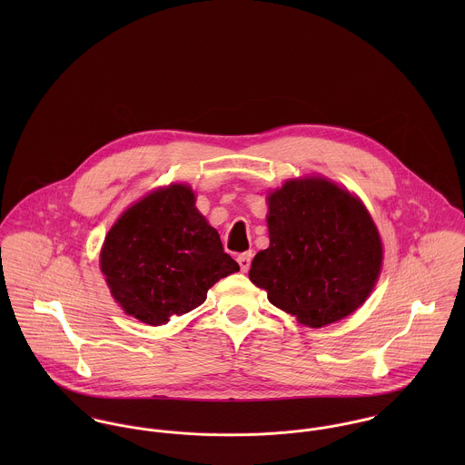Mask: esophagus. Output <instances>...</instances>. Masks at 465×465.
I'll list each match as a JSON object with an SVG mask.
<instances>
[{"label": "esophagus", "mask_w": 465, "mask_h": 465, "mask_svg": "<svg viewBox=\"0 0 465 465\" xmlns=\"http://www.w3.org/2000/svg\"><path fill=\"white\" fill-rule=\"evenodd\" d=\"M238 263H240L242 272H247V270L251 268V263H252V252H243V254H240V256H238Z\"/></svg>", "instance_id": "34e87169"}]
</instances>
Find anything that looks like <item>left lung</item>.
Instances as JSON below:
<instances>
[{"instance_id": "1", "label": "left lung", "mask_w": 465, "mask_h": 465, "mask_svg": "<svg viewBox=\"0 0 465 465\" xmlns=\"http://www.w3.org/2000/svg\"><path fill=\"white\" fill-rule=\"evenodd\" d=\"M266 200L270 245L252 260L251 281L308 328L356 312L383 262L380 232L361 200L321 177L286 181Z\"/></svg>"}]
</instances>
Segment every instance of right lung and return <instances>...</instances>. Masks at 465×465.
<instances>
[{
	"instance_id": "right-lung-1",
	"label": "right lung",
	"mask_w": 465,
	"mask_h": 465,
	"mask_svg": "<svg viewBox=\"0 0 465 465\" xmlns=\"http://www.w3.org/2000/svg\"><path fill=\"white\" fill-rule=\"evenodd\" d=\"M100 268L127 315L166 324L200 306L207 290L240 270L190 186L159 188L131 205L105 236Z\"/></svg>"
}]
</instances>
